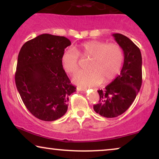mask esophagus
Segmentation results:
<instances>
[{
    "label": "esophagus",
    "mask_w": 159,
    "mask_h": 159,
    "mask_svg": "<svg viewBox=\"0 0 159 159\" xmlns=\"http://www.w3.org/2000/svg\"><path fill=\"white\" fill-rule=\"evenodd\" d=\"M77 90H80V91H84L87 90L86 88H83V87H77Z\"/></svg>",
    "instance_id": "1"
}]
</instances>
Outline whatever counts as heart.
Wrapping results in <instances>:
<instances>
[{
  "label": "heart",
  "instance_id": "1",
  "mask_svg": "<svg viewBox=\"0 0 159 159\" xmlns=\"http://www.w3.org/2000/svg\"><path fill=\"white\" fill-rule=\"evenodd\" d=\"M80 55L90 58L88 70L78 72L74 78L75 83L82 87L97 86L114 79L120 71L124 61L121 48L116 43L91 40L82 43L78 49L69 48L61 56L62 66L66 72L74 75L80 66Z\"/></svg>",
  "mask_w": 159,
  "mask_h": 159
}]
</instances>
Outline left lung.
I'll list each match as a JSON object with an SVG mask.
<instances>
[{
	"label": "left lung",
	"mask_w": 159,
	"mask_h": 159,
	"mask_svg": "<svg viewBox=\"0 0 159 159\" xmlns=\"http://www.w3.org/2000/svg\"><path fill=\"white\" fill-rule=\"evenodd\" d=\"M124 51L120 75L103 90H98V103L93 106L97 114L114 118L125 113L132 105L142 84V56L139 48L121 34H113Z\"/></svg>",
	"instance_id": "1"
}]
</instances>
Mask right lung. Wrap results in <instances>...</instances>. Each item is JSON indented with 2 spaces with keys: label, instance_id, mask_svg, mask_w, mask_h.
I'll return each mask as SVG.
<instances>
[{
  "label": "right lung",
  "instance_id": "obj_1",
  "mask_svg": "<svg viewBox=\"0 0 159 159\" xmlns=\"http://www.w3.org/2000/svg\"><path fill=\"white\" fill-rule=\"evenodd\" d=\"M70 40L40 34L26 42L19 51L15 82L26 108L40 120L55 121L66 114L69 97L75 92L61 64Z\"/></svg>",
  "mask_w": 159,
  "mask_h": 159
}]
</instances>
